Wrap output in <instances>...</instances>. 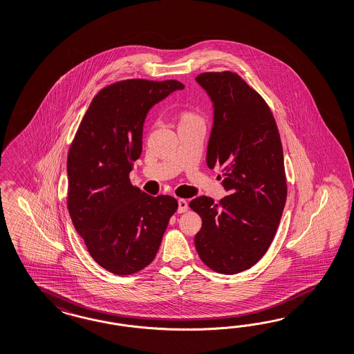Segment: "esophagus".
Listing matches in <instances>:
<instances>
[{"label": "esophagus", "instance_id": "esophagus-1", "mask_svg": "<svg viewBox=\"0 0 354 354\" xmlns=\"http://www.w3.org/2000/svg\"><path fill=\"white\" fill-rule=\"evenodd\" d=\"M178 203H179V207H178V212H179V214H182V212H185V211L188 210V202L185 201V200L180 198V200L178 201Z\"/></svg>", "mask_w": 354, "mask_h": 354}]
</instances>
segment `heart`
<instances>
[{"instance_id":"b5f03b06","label":"heart","mask_w":354,"mask_h":354,"mask_svg":"<svg viewBox=\"0 0 354 354\" xmlns=\"http://www.w3.org/2000/svg\"><path fill=\"white\" fill-rule=\"evenodd\" d=\"M185 120H200V118H198L197 115H194V113L185 112V113H183L182 121H185Z\"/></svg>"}]
</instances>
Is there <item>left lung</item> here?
I'll return each instance as SVG.
<instances>
[{
  "label": "left lung",
  "instance_id": "8db88e82",
  "mask_svg": "<svg viewBox=\"0 0 354 354\" xmlns=\"http://www.w3.org/2000/svg\"><path fill=\"white\" fill-rule=\"evenodd\" d=\"M196 81L214 104L206 162L221 169L230 194L189 202L202 219L194 245L207 267L236 274L263 258L277 232L287 197L282 143L266 100L237 73L206 72Z\"/></svg>",
  "mask_w": 354,
  "mask_h": 354
}]
</instances>
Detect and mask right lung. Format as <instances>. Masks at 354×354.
<instances>
[{"mask_svg": "<svg viewBox=\"0 0 354 354\" xmlns=\"http://www.w3.org/2000/svg\"><path fill=\"white\" fill-rule=\"evenodd\" d=\"M184 85L176 80H124L91 100L68 152V211L91 258L129 276L149 266L169 220L171 196L153 197L130 182L142 154L148 111Z\"/></svg>", "mask_w": 354, "mask_h": 354, "instance_id": "right-lung-1", "label": "right lung"}]
</instances>
